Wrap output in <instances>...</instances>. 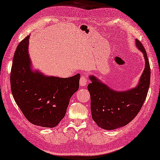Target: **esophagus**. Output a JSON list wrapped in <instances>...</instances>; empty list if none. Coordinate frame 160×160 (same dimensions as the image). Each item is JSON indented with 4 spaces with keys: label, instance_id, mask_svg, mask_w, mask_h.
<instances>
[{
    "label": "esophagus",
    "instance_id": "1",
    "mask_svg": "<svg viewBox=\"0 0 160 160\" xmlns=\"http://www.w3.org/2000/svg\"><path fill=\"white\" fill-rule=\"evenodd\" d=\"M87 77L85 76H82L80 79V86L81 87H83L86 85L87 83Z\"/></svg>",
    "mask_w": 160,
    "mask_h": 160
}]
</instances>
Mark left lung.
<instances>
[{
    "label": "left lung",
    "mask_w": 160,
    "mask_h": 160,
    "mask_svg": "<svg viewBox=\"0 0 160 160\" xmlns=\"http://www.w3.org/2000/svg\"><path fill=\"white\" fill-rule=\"evenodd\" d=\"M136 46L145 58V69L136 86L125 91L112 89L94 75L88 85L91 96V112L93 121L100 128L112 130L132 122L144 104L150 84L151 69L146 51L138 39Z\"/></svg>",
    "instance_id": "1"
}]
</instances>
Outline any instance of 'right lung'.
Segmentation results:
<instances>
[{"label":"right lung","mask_w":160,"mask_h":160,"mask_svg":"<svg viewBox=\"0 0 160 160\" xmlns=\"http://www.w3.org/2000/svg\"><path fill=\"white\" fill-rule=\"evenodd\" d=\"M30 35L18 45L11 71L15 102L34 125L56 127L64 118L71 96L79 89L80 75L68 78L47 76L34 71L28 53Z\"/></svg>","instance_id":"obj_1"}]
</instances>
